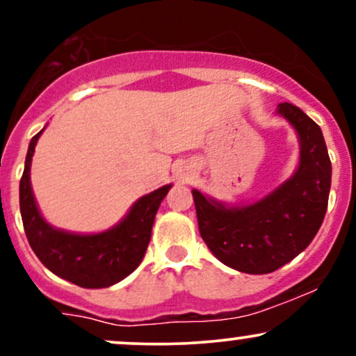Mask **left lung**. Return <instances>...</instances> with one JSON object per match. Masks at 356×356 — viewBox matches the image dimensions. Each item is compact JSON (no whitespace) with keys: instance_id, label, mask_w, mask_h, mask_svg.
Returning <instances> with one entry per match:
<instances>
[{"instance_id":"1","label":"left lung","mask_w":356,"mask_h":356,"mask_svg":"<svg viewBox=\"0 0 356 356\" xmlns=\"http://www.w3.org/2000/svg\"><path fill=\"white\" fill-rule=\"evenodd\" d=\"M276 113L296 130L295 174L252 204L229 206L192 189L199 232L220 263L248 275H268L309 246L328 207L332 162L321 129L296 105Z\"/></svg>"}]
</instances>
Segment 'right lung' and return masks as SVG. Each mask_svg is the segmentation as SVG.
Instances as JSON below:
<instances>
[{"mask_svg": "<svg viewBox=\"0 0 356 356\" xmlns=\"http://www.w3.org/2000/svg\"><path fill=\"white\" fill-rule=\"evenodd\" d=\"M43 130L28 145L19 181V211L28 243L53 275L81 288H108L129 276L142 263L152 236L155 214L172 184L142 195L120 222L104 232L79 234L53 227L36 206L30 181L31 159Z\"/></svg>", "mask_w": 356, "mask_h": 356, "instance_id": "1", "label": "right lung"}]
</instances>
